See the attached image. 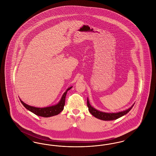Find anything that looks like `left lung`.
<instances>
[{
    "mask_svg": "<svg viewBox=\"0 0 156 156\" xmlns=\"http://www.w3.org/2000/svg\"><path fill=\"white\" fill-rule=\"evenodd\" d=\"M134 105L132 106H131L129 109H127L126 111L123 112H120L118 113H105L99 111L95 108H94L91 105H90L89 102V100L87 98V106L88 107V110L89 112L95 118L98 119L103 120H113L115 119H118L119 118L123 116V115H126L130 111L132 108H133Z\"/></svg>",
    "mask_w": 156,
    "mask_h": 156,
    "instance_id": "left-lung-1",
    "label": "left lung"
}]
</instances>
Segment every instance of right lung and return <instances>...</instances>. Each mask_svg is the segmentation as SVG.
<instances>
[{"label":"right lung","instance_id":"obj_1","mask_svg":"<svg viewBox=\"0 0 156 156\" xmlns=\"http://www.w3.org/2000/svg\"><path fill=\"white\" fill-rule=\"evenodd\" d=\"M72 88V87H70L67 89V90L64 92L62 97L61 98L59 103L57 104L56 105L50 106V107H46V108H36L33 106H31L30 105H28L25 103H24L20 99V102L29 111L33 112L35 115L39 116L44 117V118H48L51 117L55 115H57L59 113L64 109V106L65 105V102H66V97L67 95V91L69 89Z\"/></svg>","mask_w":156,"mask_h":156}]
</instances>
